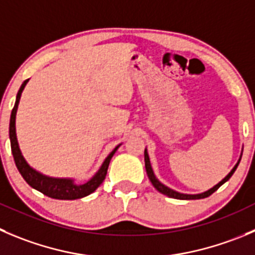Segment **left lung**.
I'll return each instance as SVG.
<instances>
[{"label":"left lung","mask_w":255,"mask_h":255,"mask_svg":"<svg viewBox=\"0 0 255 255\" xmlns=\"http://www.w3.org/2000/svg\"><path fill=\"white\" fill-rule=\"evenodd\" d=\"M144 159H145V169H146V174L147 176H149L150 181H151V184L154 185V188L156 189L159 193L164 194V195L169 196V198H174V199H181V200H195V199H204V198H208L209 195H212L213 193H214L215 190H218V189L220 188V186L223 185V184L225 183V181H228L230 179V176L234 174V171L237 170V168H238L239 165V161H241V159L238 160V162L235 164L234 168L230 170V173L228 174L227 176H225L224 179H223L222 181H219V183L217 184V185L213 186L212 189H209V190L204 191V193H200V194H184V193H179V191H175L173 190V189H170L169 186L164 185V184L161 183V181H159V179L155 176L154 171H152V168H151V164H150V159H149V154H147V150L145 149L144 151Z\"/></svg>","instance_id":"8db88e82"}]
</instances>
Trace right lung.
Wrapping results in <instances>:
<instances>
[{"mask_svg": "<svg viewBox=\"0 0 255 255\" xmlns=\"http://www.w3.org/2000/svg\"><path fill=\"white\" fill-rule=\"evenodd\" d=\"M27 82L28 80L23 81L20 90H18V93H17L16 103H14L13 109H12L11 119H9V141H11L12 155H13L17 169H18V171H20V174L22 175V178L25 179L26 183H27L31 188L41 191L42 194H45V195L50 196V198L52 199L75 200V199H81L84 198V196L90 195V194L94 193V191L100 186V184L104 181L106 173H108V168L109 164H110L111 157L114 156V154H115L116 150L119 149V146H120L121 144L118 145V146L108 155V157H106L105 161L103 162V165L100 166L98 173L85 184H76L74 179L70 178H52V176L43 175L40 171L31 168L27 164V161L25 160V157H23L22 152H21L16 136L17 108H18V104H20L21 94H22L23 89H25Z\"/></svg>", "mask_w": 255, "mask_h": 255, "instance_id": "right-lung-1", "label": "right lung"}]
</instances>
